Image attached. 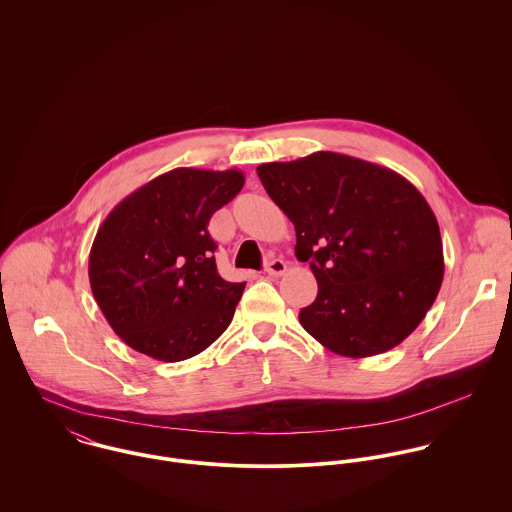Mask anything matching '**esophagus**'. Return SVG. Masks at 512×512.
<instances>
[{"instance_id": "obj_1", "label": "esophagus", "mask_w": 512, "mask_h": 512, "mask_svg": "<svg viewBox=\"0 0 512 512\" xmlns=\"http://www.w3.org/2000/svg\"><path fill=\"white\" fill-rule=\"evenodd\" d=\"M286 262L284 260H280V258H274V260H270L268 264H266V274L268 276H272V278H278V276H282L284 272H286Z\"/></svg>"}]
</instances>
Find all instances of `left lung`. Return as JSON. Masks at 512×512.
Instances as JSON below:
<instances>
[{
	"mask_svg": "<svg viewBox=\"0 0 512 512\" xmlns=\"http://www.w3.org/2000/svg\"><path fill=\"white\" fill-rule=\"evenodd\" d=\"M272 201L295 226V256L319 292L299 311L325 349L353 359L400 345L426 317L443 280L438 220L402 175L317 151L258 165Z\"/></svg>",
	"mask_w": 512,
	"mask_h": 512,
	"instance_id": "obj_1",
	"label": "left lung"
}]
</instances>
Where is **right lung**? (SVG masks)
<instances>
[{
	"instance_id": "add662e5",
	"label": "right lung",
	"mask_w": 512,
	"mask_h": 512,
	"mask_svg": "<svg viewBox=\"0 0 512 512\" xmlns=\"http://www.w3.org/2000/svg\"><path fill=\"white\" fill-rule=\"evenodd\" d=\"M242 185L238 169L179 167L128 195L102 222L88 260L90 288L128 347L177 363L230 325L246 284L220 278L207 226Z\"/></svg>"
}]
</instances>
